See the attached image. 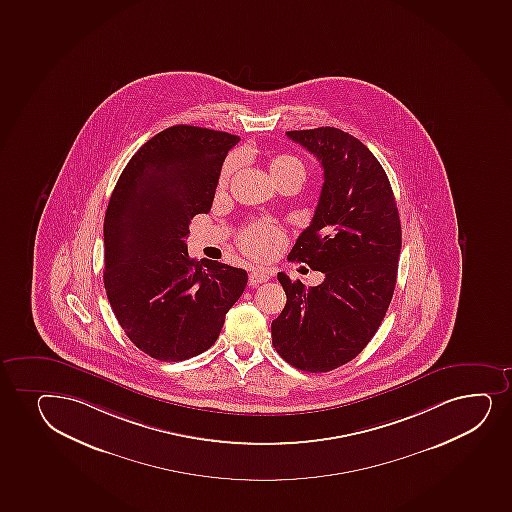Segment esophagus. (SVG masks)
<instances>
[{
  "label": "esophagus",
  "mask_w": 512,
  "mask_h": 512,
  "mask_svg": "<svg viewBox=\"0 0 512 512\" xmlns=\"http://www.w3.org/2000/svg\"><path fill=\"white\" fill-rule=\"evenodd\" d=\"M268 280H270V273L266 270H261V268H256V270L249 273V285L251 287H256L259 283H265Z\"/></svg>",
  "instance_id": "esophagus-1"
}]
</instances>
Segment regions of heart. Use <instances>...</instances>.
<instances>
[{
    "label": "heart",
    "instance_id": "obj_1",
    "mask_svg": "<svg viewBox=\"0 0 512 512\" xmlns=\"http://www.w3.org/2000/svg\"><path fill=\"white\" fill-rule=\"evenodd\" d=\"M239 165V157L237 155H229L225 159L220 176H218V188H225L229 184L230 176L234 174L235 169ZM270 172L273 179L278 177L306 176V167L302 164V160L297 159L294 155L282 153L270 160ZM283 235L282 230L275 222L271 220H256L251 225H247L239 235V246L244 253L253 256V258H265L268 254L275 253L278 247L282 246Z\"/></svg>",
    "mask_w": 512,
    "mask_h": 512
}]
</instances>
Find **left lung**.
<instances>
[{
  "mask_svg": "<svg viewBox=\"0 0 512 512\" xmlns=\"http://www.w3.org/2000/svg\"><path fill=\"white\" fill-rule=\"evenodd\" d=\"M321 162L323 189L312 222L288 259L323 271L306 288L280 271L287 294L271 323L273 347L300 371L328 372L355 359L393 299L401 225L388 176L362 141L338 128L287 131Z\"/></svg>",
  "mask_w": 512,
  "mask_h": 512,
  "instance_id": "1",
  "label": "left lung"
}]
</instances>
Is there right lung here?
Listing matches in <instances>:
<instances>
[{
  "instance_id": "1",
  "label": "right lung",
  "mask_w": 512,
  "mask_h": 512,
  "mask_svg": "<svg viewBox=\"0 0 512 512\" xmlns=\"http://www.w3.org/2000/svg\"><path fill=\"white\" fill-rule=\"evenodd\" d=\"M239 136L177 124L131 157L104 218V287L136 347L179 362L217 341L247 285L242 268L189 259L186 239L212 208L218 176Z\"/></svg>"
}]
</instances>
